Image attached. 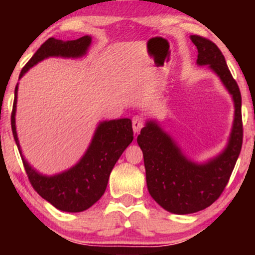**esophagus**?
Wrapping results in <instances>:
<instances>
[{
	"label": "esophagus",
	"mask_w": 255,
	"mask_h": 255,
	"mask_svg": "<svg viewBox=\"0 0 255 255\" xmlns=\"http://www.w3.org/2000/svg\"><path fill=\"white\" fill-rule=\"evenodd\" d=\"M144 127V120L141 116H134L132 120V128H133L134 133H138L141 130V128Z\"/></svg>",
	"instance_id": "obj_1"
}]
</instances>
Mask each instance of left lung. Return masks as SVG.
<instances>
[{
	"label": "left lung",
	"mask_w": 255,
	"mask_h": 255,
	"mask_svg": "<svg viewBox=\"0 0 255 255\" xmlns=\"http://www.w3.org/2000/svg\"><path fill=\"white\" fill-rule=\"evenodd\" d=\"M197 47L196 64L208 66L232 97L235 118L228 144L218 155L195 162L156 120H147L137 137L144 154L148 193L160 207L176 215H188L210 207L224 190L243 145L242 95L224 55L216 44L190 36Z\"/></svg>",
	"instance_id": "left-lung-1"
}]
</instances>
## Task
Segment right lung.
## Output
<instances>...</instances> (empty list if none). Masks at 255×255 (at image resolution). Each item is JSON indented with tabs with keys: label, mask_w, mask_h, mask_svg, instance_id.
I'll use <instances>...</instances> for the list:
<instances>
[{
	"label": "right lung",
	"mask_w": 255,
	"mask_h": 255,
	"mask_svg": "<svg viewBox=\"0 0 255 255\" xmlns=\"http://www.w3.org/2000/svg\"><path fill=\"white\" fill-rule=\"evenodd\" d=\"M92 45V37L83 36L75 40L48 38L29 62L24 66L19 79L38 62L50 57L80 59L85 57ZM18 83L15 88L11 114L13 139L18 147L24 168L34 190L54 208L66 212H81L89 209L102 197L115 163L133 140L130 118L100 122L92 141L81 159L64 172L45 175L33 168L24 158L16 131V108Z\"/></svg>",
	"instance_id": "obj_1"
}]
</instances>
